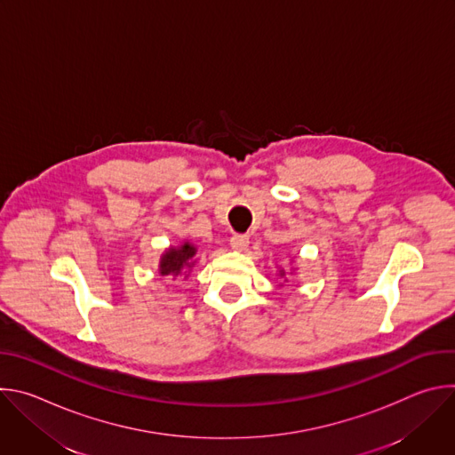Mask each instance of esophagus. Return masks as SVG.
Instances as JSON below:
<instances>
[{
	"label": "esophagus",
	"instance_id": "obj_1",
	"mask_svg": "<svg viewBox=\"0 0 455 455\" xmlns=\"http://www.w3.org/2000/svg\"><path fill=\"white\" fill-rule=\"evenodd\" d=\"M248 235H244V234H234L232 237H230V246L234 248V250H244L246 246H248Z\"/></svg>",
	"mask_w": 455,
	"mask_h": 455
}]
</instances>
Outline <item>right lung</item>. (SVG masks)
Masks as SVG:
<instances>
[{
	"instance_id": "add662e5",
	"label": "right lung",
	"mask_w": 455,
	"mask_h": 455,
	"mask_svg": "<svg viewBox=\"0 0 455 455\" xmlns=\"http://www.w3.org/2000/svg\"><path fill=\"white\" fill-rule=\"evenodd\" d=\"M196 253V248L185 243L180 248H169L160 261L162 275H181L187 268L192 267V257Z\"/></svg>"
}]
</instances>
